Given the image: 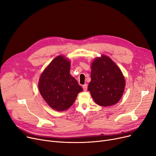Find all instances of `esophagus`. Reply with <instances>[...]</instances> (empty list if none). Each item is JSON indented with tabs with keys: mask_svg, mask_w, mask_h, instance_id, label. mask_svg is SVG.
Wrapping results in <instances>:
<instances>
[{
	"mask_svg": "<svg viewBox=\"0 0 156 156\" xmlns=\"http://www.w3.org/2000/svg\"><path fill=\"white\" fill-rule=\"evenodd\" d=\"M83 90L84 91H86L87 90V88H88V85H87V84H84L83 86Z\"/></svg>",
	"mask_w": 156,
	"mask_h": 156,
	"instance_id": "1",
	"label": "esophagus"
}]
</instances>
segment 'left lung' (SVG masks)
<instances>
[{
	"instance_id": "obj_1",
	"label": "left lung",
	"mask_w": 156,
	"mask_h": 156,
	"mask_svg": "<svg viewBox=\"0 0 156 156\" xmlns=\"http://www.w3.org/2000/svg\"><path fill=\"white\" fill-rule=\"evenodd\" d=\"M91 81L88 90L97 104L108 107L118 103L126 87L120 68L106 55L95 58L91 64Z\"/></svg>"
}]
</instances>
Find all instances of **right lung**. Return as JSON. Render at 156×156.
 Segmentation results:
<instances>
[{"label":"right lung","instance_id":"right-lung-1","mask_svg":"<svg viewBox=\"0 0 156 156\" xmlns=\"http://www.w3.org/2000/svg\"><path fill=\"white\" fill-rule=\"evenodd\" d=\"M71 63L65 55L55 57L41 73L38 88L46 103L52 109L64 111L70 108L83 91L70 73Z\"/></svg>","mask_w":156,"mask_h":156}]
</instances>
